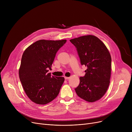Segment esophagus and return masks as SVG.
<instances>
[{
  "mask_svg": "<svg viewBox=\"0 0 132 132\" xmlns=\"http://www.w3.org/2000/svg\"><path fill=\"white\" fill-rule=\"evenodd\" d=\"M65 80H68V79H70V77H65Z\"/></svg>",
  "mask_w": 132,
  "mask_h": 132,
  "instance_id": "esophagus-1",
  "label": "esophagus"
}]
</instances>
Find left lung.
Segmentation results:
<instances>
[{"instance_id": "obj_1", "label": "left lung", "mask_w": 132, "mask_h": 132, "mask_svg": "<svg viewBox=\"0 0 132 132\" xmlns=\"http://www.w3.org/2000/svg\"><path fill=\"white\" fill-rule=\"evenodd\" d=\"M76 47L82 65L87 70L75 89L82 99L94 102L106 92L111 72V57L105 45L94 35L83 36L70 40Z\"/></svg>"}]
</instances>
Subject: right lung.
<instances>
[{"label":"right lung","mask_w":132,"mask_h":132,"mask_svg":"<svg viewBox=\"0 0 132 132\" xmlns=\"http://www.w3.org/2000/svg\"><path fill=\"white\" fill-rule=\"evenodd\" d=\"M66 39H40L24 51L19 71V78L28 98L37 104L44 105L57 97L64 77H51L48 73L55 54Z\"/></svg>","instance_id":"obj_1"}]
</instances>
